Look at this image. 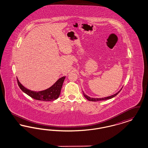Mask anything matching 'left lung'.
I'll return each instance as SVG.
<instances>
[{"label":"left lung","mask_w":148,"mask_h":148,"mask_svg":"<svg viewBox=\"0 0 148 148\" xmlns=\"http://www.w3.org/2000/svg\"><path fill=\"white\" fill-rule=\"evenodd\" d=\"M121 89H122V88H121V89H120V90H119L116 93L113 94L112 95H110V96H109V97H104V98H90V97H89V96H88L86 94H85L84 92H83V95H84V96L88 100L92 101H97L106 100H108V99H110L113 98L115 97L116 95H117L119 94V92L121 91Z\"/></svg>","instance_id":"obj_1"}]
</instances>
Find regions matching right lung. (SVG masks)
Here are the masks:
<instances>
[{"label":"right lung","instance_id":"1","mask_svg":"<svg viewBox=\"0 0 148 148\" xmlns=\"http://www.w3.org/2000/svg\"><path fill=\"white\" fill-rule=\"evenodd\" d=\"M65 76L59 78L49 88L42 91H33L27 89L21 84L17 77V82L21 90L32 98L42 101H54L59 98Z\"/></svg>","mask_w":148,"mask_h":148}]
</instances>
